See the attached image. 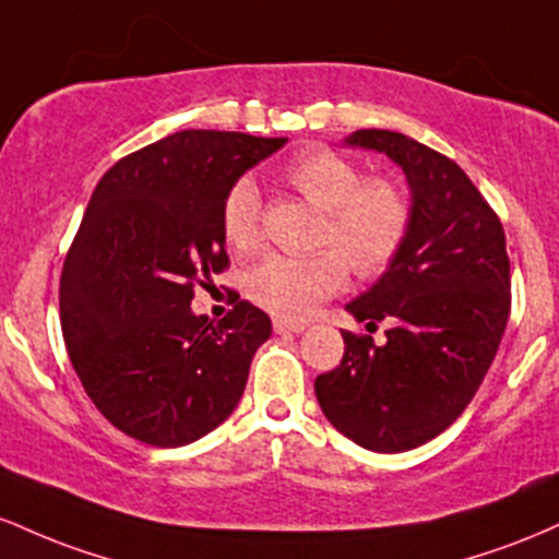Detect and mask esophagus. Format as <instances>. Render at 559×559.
Wrapping results in <instances>:
<instances>
[{"instance_id":"esophagus-1","label":"esophagus","mask_w":559,"mask_h":559,"mask_svg":"<svg viewBox=\"0 0 559 559\" xmlns=\"http://www.w3.org/2000/svg\"><path fill=\"white\" fill-rule=\"evenodd\" d=\"M307 325L299 323V320H284V318H275L273 320V331L275 333H301Z\"/></svg>"}]
</instances>
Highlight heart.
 Returning a JSON list of instances; mask_svg holds the SVG:
<instances>
[{
	"label": "heart",
	"instance_id": "1",
	"mask_svg": "<svg viewBox=\"0 0 559 559\" xmlns=\"http://www.w3.org/2000/svg\"><path fill=\"white\" fill-rule=\"evenodd\" d=\"M284 181L307 202L325 210L320 247L310 258L267 254L247 273V297L281 318L307 316L346 284V267L357 278H376L407 241L413 199L396 178H365L362 168L325 146L299 152L284 168ZM221 230L236 254L254 252L260 243V191L241 178L221 204Z\"/></svg>",
	"mask_w": 559,
	"mask_h": 559
}]
</instances>
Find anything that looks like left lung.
I'll return each mask as SVG.
<instances>
[{"label":"left lung","instance_id":"8db88e82","mask_svg":"<svg viewBox=\"0 0 559 559\" xmlns=\"http://www.w3.org/2000/svg\"><path fill=\"white\" fill-rule=\"evenodd\" d=\"M344 144L383 152L413 199L407 241L346 312L386 342L342 331L344 357L316 378L325 418L370 452H407L463 415L510 318L504 228L457 163L396 131L362 128Z\"/></svg>","mask_w":559,"mask_h":559}]
</instances>
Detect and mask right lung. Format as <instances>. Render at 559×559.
<instances>
[{
  "mask_svg": "<svg viewBox=\"0 0 559 559\" xmlns=\"http://www.w3.org/2000/svg\"><path fill=\"white\" fill-rule=\"evenodd\" d=\"M284 144L178 131L96 183L62 267L60 323L86 394L131 439L191 444L239 404L271 318L239 299L213 323L191 299L228 267L223 197Z\"/></svg>",
  "mask_w": 559,
  "mask_h": 559,
  "instance_id": "add662e5",
  "label": "right lung"
}]
</instances>
